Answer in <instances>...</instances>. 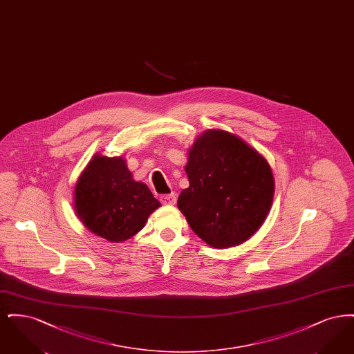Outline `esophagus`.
<instances>
[{
    "label": "esophagus",
    "mask_w": 354,
    "mask_h": 354,
    "mask_svg": "<svg viewBox=\"0 0 354 354\" xmlns=\"http://www.w3.org/2000/svg\"><path fill=\"white\" fill-rule=\"evenodd\" d=\"M160 202L165 205H174L176 203V195L175 194H167V195H162L160 196Z\"/></svg>",
    "instance_id": "esophagus-1"
}]
</instances>
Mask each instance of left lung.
Listing matches in <instances>:
<instances>
[{"mask_svg":"<svg viewBox=\"0 0 354 354\" xmlns=\"http://www.w3.org/2000/svg\"><path fill=\"white\" fill-rule=\"evenodd\" d=\"M189 187L178 207L191 230L214 248L248 240L270 212L274 192L268 162L236 135L207 131L185 166Z\"/></svg>","mask_w":354,"mask_h":354,"instance_id":"obj_1","label":"left lung"}]
</instances>
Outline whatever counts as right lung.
<instances>
[{
  "label": "right lung",
  "mask_w": 354,
  "mask_h": 354,
  "mask_svg": "<svg viewBox=\"0 0 354 354\" xmlns=\"http://www.w3.org/2000/svg\"><path fill=\"white\" fill-rule=\"evenodd\" d=\"M74 207L93 234L119 243L139 232L160 203L135 182L124 159L95 155L77 182Z\"/></svg>",
  "instance_id": "1"
}]
</instances>
